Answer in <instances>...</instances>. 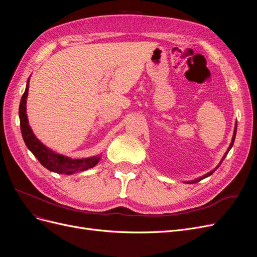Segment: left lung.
Masks as SVG:
<instances>
[{
	"mask_svg": "<svg viewBox=\"0 0 257 257\" xmlns=\"http://www.w3.org/2000/svg\"><path fill=\"white\" fill-rule=\"evenodd\" d=\"M236 133H237V123H236V125H235V131H234V135H232V138H231V143H230V145H229V147H228V149H227V151L225 152V154H224V157H223V159L221 160V162H220V164L217 165L213 170H211V172H209L208 174H206L205 176H203V177H200V178H198V179H195V180H192V181H186V183H195V182H198V181H200V180H203V179H205V178H207V177H209V176H211L214 172H215V169L216 168H219V166L221 165V163L223 162V160L225 159V157H226L227 155V153L229 152V150L231 149V147H232V145H234V142H235V138H236Z\"/></svg>",
	"mask_w": 257,
	"mask_h": 257,
	"instance_id": "obj_1",
	"label": "left lung"
}]
</instances>
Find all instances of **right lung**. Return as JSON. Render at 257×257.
<instances>
[{
  "mask_svg": "<svg viewBox=\"0 0 257 257\" xmlns=\"http://www.w3.org/2000/svg\"><path fill=\"white\" fill-rule=\"evenodd\" d=\"M29 82L30 78L28 79L26 91L21 97L19 106L20 130L22 138L25 141L28 149L34 154V157L40 161L44 167L50 170V172L57 174L72 175L77 172H83V170L94 167L99 162L100 155L85 159H71L65 157V155L52 151L50 148L46 147L40 139L36 138L32 128L29 125V120L27 115V97L29 92Z\"/></svg>",
  "mask_w": 257,
  "mask_h": 257,
  "instance_id": "add662e5",
  "label": "right lung"
}]
</instances>
